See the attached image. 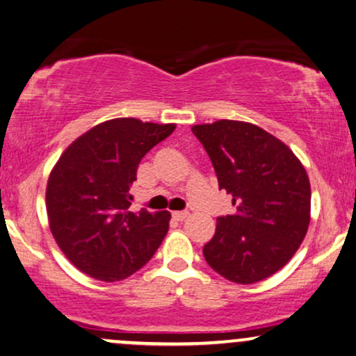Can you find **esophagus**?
Segmentation results:
<instances>
[{"mask_svg":"<svg viewBox=\"0 0 356 356\" xmlns=\"http://www.w3.org/2000/svg\"><path fill=\"white\" fill-rule=\"evenodd\" d=\"M172 217L177 220V222H184L188 217V211H172Z\"/></svg>","mask_w":356,"mask_h":356,"instance_id":"obj_1","label":"esophagus"}]
</instances>
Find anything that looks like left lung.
Wrapping results in <instances>:
<instances>
[{"instance_id":"obj_1","label":"left lung","mask_w":356,"mask_h":356,"mask_svg":"<svg viewBox=\"0 0 356 356\" xmlns=\"http://www.w3.org/2000/svg\"><path fill=\"white\" fill-rule=\"evenodd\" d=\"M210 156L218 187L235 215L217 218L204 246L209 266L236 284H253L284 268L310 222V182L298 156L253 123L218 120L192 126Z\"/></svg>"}]
</instances>
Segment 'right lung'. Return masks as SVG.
I'll return each mask as SVG.
<instances>
[{"mask_svg":"<svg viewBox=\"0 0 356 356\" xmlns=\"http://www.w3.org/2000/svg\"><path fill=\"white\" fill-rule=\"evenodd\" d=\"M175 124L115 118L93 126L62 152L46 188L58 248L98 281L129 277L152 258L169 230V211H131L129 187L146 152Z\"/></svg>","mask_w":356,"mask_h":356,"instance_id":"1","label":"right lung"}]
</instances>
